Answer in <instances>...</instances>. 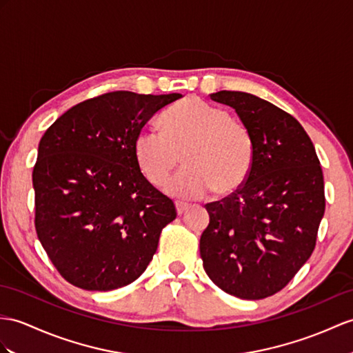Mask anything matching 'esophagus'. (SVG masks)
Wrapping results in <instances>:
<instances>
[{
  "mask_svg": "<svg viewBox=\"0 0 353 353\" xmlns=\"http://www.w3.org/2000/svg\"><path fill=\"white\" fill-rule=\"evenodd\" d=\"M175 206H176V212H178V216H183V214H184L185 211H188V208H190V205H188V203H184V202H176V203H175Z\"/></svg>",
  "mask_w": 353,
  "mask_h": 353,
  "instance_id": "esophagus-1",
  "label": "esophagus"
}]
</instances>
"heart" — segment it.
Listing matches in <instances>:
<instances>
[{
  "label": "heart",
  "mask_w": 353,
  "mask_h": 353,
  "mask_svg": "<svg viewBox=\"0 0 353 353\" xmlns=\"http://www.w3.org/2000/svg\"><path fill=\"white\" fill-rule=\"evenodd\" d=\"M163 133H137L133 151L137 168L152 185H161L184 160L185 168L170 178L165 192L179 199H197L216 188L230 194L241 188L254 163V142L229 112L197 97H185L160 118Z\"/></svg>",
  "instance_id": "obj_1"
}]
</instances>
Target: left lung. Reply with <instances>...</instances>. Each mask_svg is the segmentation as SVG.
I'll return each mask as SVG.
<instances>
[{
	"label": "left lung",
	"instance_id": "obj_1",
	"mask_svg": "<svg viewBox=\"0 0 353 353\" xmlns=\"http://www.w3.org/2000/svg\"><path fill=\"white\" fill-rule=\"evenodd\" d=\"M254 142L241 188L206 203L203 270L226 294L262 299L277 294L312 256L325 212L323 174L313 142L296 119L253 94L219 91Z\"/></svg>",
	"mask_w": 353,
	"mask_h": 353
}]
</instances>
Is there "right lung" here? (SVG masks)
<instances>
[{"label":"right lung","mask_w":353,"mask_h":353,"mask_svg":"<svg viewBox=\"0 0 353 353\" xmlns=\"http://www.w3.org/2000/svg\"><path fill=\"white\" fill-rule=\"evenodd\" d=\"M181 94L115 91L85 100L50 125L32 170L36 230L73 286L108 292L147 270L175 205L142 175L137 133Z\"/></svg>","instance_id":"obj_1"}]
</instances>
